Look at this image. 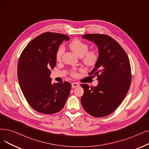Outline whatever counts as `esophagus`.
Listing matches in <instances>:
<instances>
[{
	"label": "esophagus",
	"mask_w": 149,
	"mask_h": 149,
	"mask_svg": "<svg viewBox=\"0 0 149 149\" xmlns=\"http://www.w3.org/2000/svg\"><path fill=\"white\" fill-rule=\"evenodd\" d=\"M71 84H72V88H75L78 87L79 86V84L77 83H72Z\"/></svg>",
	"instance_id": "34e87169"
}]
</instances>
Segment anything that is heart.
Returning a JSON list of instances; mask_svg holds the SVG:
<instances>
[{"instance_id":"b5f03b06","label":"heart","mask_w":149,"mask_h":149,"mask_svg":"<svg viewBox=\"0 0 149 149\" xmlns=\"http://www.w3.org/2000/svg\"><path fill=\"white\" fill-rule=\"evenodd\" d=\"M69 48L76 55L80 57H83V61L88 66H95L98 60L99 54L96 50L89 49L88 45L79 39H74L69 44ZM65 52V48L63 46H60L56 53V58L57 61H60L62 55ZM72 76H76L77 73L74 71L72 72Z\"/></svg>"}]
</instances>
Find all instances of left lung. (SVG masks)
Returning <instances> with one entry per match:
<instances>
[{
  "instance_id": "obj_1",
  "label": "left lung",
  "mask_w": 149,
  "mask_h": 149,
  "mask_svg": "<svg viewBox=\"0 0 149 149\" xmlns=\"http://www.w3.org/2000/svg\"><path fill=\"white\" fill-rule=\"evenodd\" d=\"M83 38L95 43L99 58L89 74L97 76V86L81 84L84 94L81 103L84 111L94 117L113 112L122 103L131 84V68L127 55L120 45L105 34H88Z\"/></svg>"
}]
</instances>
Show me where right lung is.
<instances>
[{
  "label": "right lung",
  "mask_w": 149,
  "mask_h": 149,
  "mask_svg": "<svg viewBox=\"0 0 149 149\" xmlns=\"http://www.w3.org/2000/svg\"><path fill=\"white\" fill-rule=\"evenodd\" d=\"M69 37L56 33H43L31 41L22 51L18 62L17 77L28 104L44 114L60 112L71 90L68 81L52 84L50 69L56 65V53Z\"/></svg>",
  "instance_id": "1"
}]
</instances>
